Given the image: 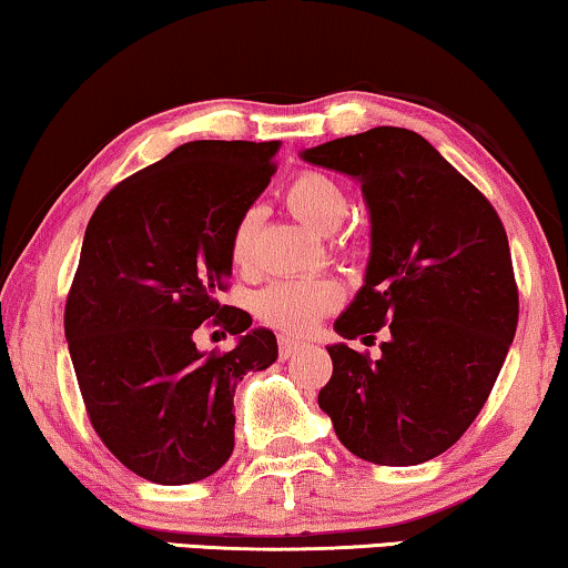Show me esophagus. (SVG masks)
Listing matches in <instances>:
<instances>
[{"instance_id": "obj_1", "label": "esophagus", "mask_w": 568, "mask_h": 568, "mask_svg": "<svg viewBox=\"0 0 568 568\" xmlns=\"http://www.w3.org/2000/svg\"><path fill=\"white\" fill-rule=\"evenodd\" d=\"M300 348H302L300 341H294V338H286V336L278 338V356H282V359H290V356L297 354Z\"/></svg>"}]
</instances>
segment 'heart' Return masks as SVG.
<instances>
[{
	"instance_id": "obj_1",
	"label": "heart",
	"mask_w": 568,
	"mask_h": 568,
	"mask_svg": "<svg viewBox=\"0 0 568 568\" xmlns=\"http://www.w3.org/2000/svg\"><path fill=\"white\" fill-rule=\"evenodd\" d=\"M286 206L292 214L315 232L336 230L346 216L348 201L338 183L321 173H300L286 189ZM258 209H247L240 214L230 232V261L237 268L253 263L255 230H258ZM341 305V286L323 276L278 278L253 297V313L261 323L282 331L286 336H305L317 325L323 315Z\"/></svg>"
}]
</instances>
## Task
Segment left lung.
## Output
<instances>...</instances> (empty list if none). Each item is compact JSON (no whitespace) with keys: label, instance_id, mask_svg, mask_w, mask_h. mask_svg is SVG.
Instances as JSON below:
<instances>
[{"label":"left lung","instance_id":"left-lung-1","mask_svg":"<svg viewBox=\"0 0 568 568\" xmlns=\"http://www.w3.org/2000/svg\"><path fill=\"white\" fill-rule=\"evenodd\" d=\"M352 175L372 222L364 286L338 336L385 333L379 359L328 346L333 375L317 395L348 453L418 465L476 422L517 331L509 240L488 199L416 131L377 126L302 152Z\"/></svg>","mask_w":568,"mask_h":568}]
</instances>
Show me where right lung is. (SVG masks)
Here are the masks:
<instances>
[{"label": "right lung", "instance_id": "obj_1", "mask_svg": "<svg viewBox=\"0 0 568 568\" xmlns=\"http://www.w3.org/2000/svg\"><path fill=\"white\" fill-rule=\"evenodd\" d=\"M278 142L201 139L121 181L84 230L64 333L103 445L152 484L209 478L235 449V387L276 362V336L216 294L230 232L274 175ZM239 336L199 353L201 322Z\"/></svg>", "mask_w": 568, "mask_h": 568}]
</instances>
